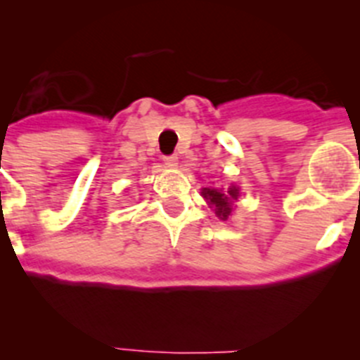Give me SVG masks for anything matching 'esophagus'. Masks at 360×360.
<instances>
[{
    "mask_svg": "<svg viewBox=\"0 0 360 360\" xmlns=\"http://www.w3.org/2000/svg\"><path fill=\"white\" fill-rule=\"evenodd\" d=\"M164 162H165V165H171V167H174V165L178 164V155H167V157H164Z\"/></svg>",
    "mask_w": 360,
    "mask_h": 360,
    "instance_id": "esophagus-1",
    "label": "esophagus"
}]
</instances>
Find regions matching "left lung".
Listing matches in <instances>:
<instances>
[{"label":"left lung","instance_id":"obj_1","mask_svg":"<svg viewBox=\"0 0 360 360\" xmlns=\"http://www.w3.org/2000/svg\"><path fill=\"white\" fill-rule=\"evenodd\" d=\"M238 195H240V191H238V187L234 186L229 187L227 193H221V191L218 189H209V187H205V189L202 191L203 198H207L209 202L214 205L216 216L221 219H227L229 216H231L232 200H236Z\"/></svg>","mask_w":360,"mask_h":360}]
</instances>
